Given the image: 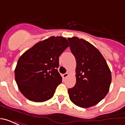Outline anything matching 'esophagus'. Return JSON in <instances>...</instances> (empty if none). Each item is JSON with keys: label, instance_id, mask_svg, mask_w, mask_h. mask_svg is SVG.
<instances>
[{"label": "esophagus", "instance_id": "34e87169", "mask_svg": "<svg viewBox=\"0 0 125 125\" xmlns=\"http://www.w3.org/2000/svg\"><path fill=\"white\" fill-rule=\"evenodd\" d=\"M68 76H69V73H63V74H62V78L63 79H65V78H67Z\"/></svg>", "mask_w": 125, "mask_h": 125}]
</instances>
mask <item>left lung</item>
I'll list each match as a JSON object with an SVG mask.
<instances>
[{"mask_svg": "<svg viewBox=\"0 0 125 125\" xmlns=\"http://www.w3.org/2000/svg\"><path fill=\"white\" fill-rule=\"evenodd\" d=\"M68 39L76 61V83L68 89L70 99L78 106L91 107L109 91L111 72L100 52L88 41L76 37Z\"/></svg>", "mask_w": 125, "mask_h": 125, "instance_id": "1", "label": "left lung"}]
</instances>
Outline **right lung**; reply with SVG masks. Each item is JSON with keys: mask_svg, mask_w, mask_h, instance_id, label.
Instances as JSON below:
<instances>
[{"mask_svg": "<svg viewBox=\"0 0 125 125\" xmlns=\"http://www.w3.org/2000/svg\"><path fill=\"white\" fill-rule=\"evenodd\" d=\"M68 47L65 37L52 36L37 43L19 57L15 77L24 96L36 102H45L53 96L62 82L57 71L59 57Z\"/></svg>", "mask_w": 125, "mask_h": 125, "instance_id": "right-lung-1", "label": "right lung"}]
</instances>
